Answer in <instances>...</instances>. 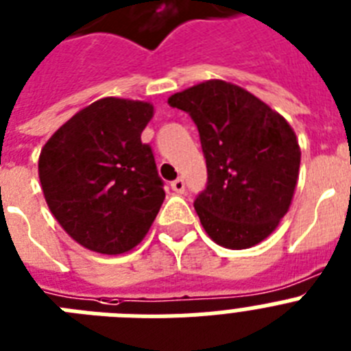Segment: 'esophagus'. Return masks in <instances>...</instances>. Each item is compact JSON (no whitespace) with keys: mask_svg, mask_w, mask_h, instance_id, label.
Wrapping results in <instances>:
<instances>
[{"mask_svg":"<svg viewBox=\"0 0 351 351\" xmlns=\"http://www.w3.org/2000/svg\"><path fill=\"white\" fill-rule=\"evenodd\" d=\"M171 189L175 191L176 194H182L185 191V182L182 178H176V180L171 182Z\"/></svg>","mask_w":351,"mask_h":351,"instance_id":"1","label":"esophagus"}]
</instances>
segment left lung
<instances>
[{"label":"left lung","mask_w":351,"mask_h":351,"mask_svg":"<svg viewBox=\"0 0 351 351\" xmlns=\"http://www.w3.org/2000/svg\"><path fill=\"white\" fill-rule=\"evenodd\" d=\"M167 103L198 126L208 178L194 208L208 237L230 250L266 239L289 210L298 182L302 152L289 123L223 80L194 85Z\"/></svg>","instance_id":"left-lung-1"}]
</instances>
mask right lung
<instances>
[{"mask_svg": "<svg viewBox=\"0 0 351 351\" xmlns=\"http://www.w3.org/2000/svg\"><path fill=\"white\" fill-rule=\"evenodd\" d=\"M153 105L103 98L71 117L44 144L39 178L49 210L78 244L103 255L135 248L166 198L141 134Z\"/></svg>", "mask_w": 351, "mask_h": 351, "instance_id": "add662e5", "label": "right lung"}]
</instances>
